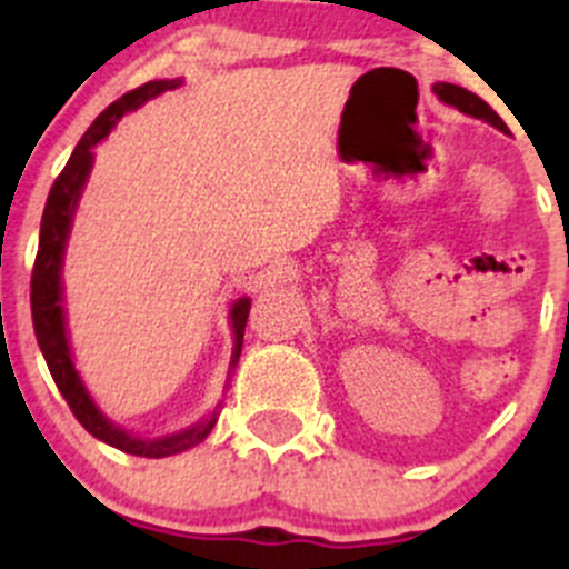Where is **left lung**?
<instances>
[{"label":"left lung","mask_w":569,"mask_h":569,"mask_svg":"<svg viewBox=\"0 0 569 569\" xmlns=\"http://www.w3.org/2000/svg\"><path fill=\"white\" fill-rule=\"evenodd\" d=\"M435 93L440 96V101L455 109H460V112L470 114V118H479V120H487L490 126H496V129L507 131V123H503L501 118H498V112L492 109L487 101H481L479 96L470 93V90L460 88V84H449V82H440L435 84Z\"/></svg>","instance_id":"1"}]
</instances>
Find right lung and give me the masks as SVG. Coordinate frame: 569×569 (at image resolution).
I'll return each mask as SVG.
<instances>
[{"mask_svg": "<svg viewBox=\"0 0 569 569\" xmlns=\"http://www.w3.org/2000/svg\"><path fill=\"white\" fill-rule=\"evenodd\" d=\"M178 84H181V79H153V82H146L142 88L120 96V99L114 101V104H109L104 112L93 120V126L84 131V137L79 140V146L73 148L71 159H68V164L62 168V173L57 176L54 183H51L49 198H46L43 220H40L38 256H36V267H32V283H30L32 325H36L38 347L40 352H43L46 366H49L57 388H60L62 399L68 401L71 412L77 416V421L82 423L93 438L104 440V443L114 446V449L134 457H151V460L178 455V451H187L192 449V446H198L200 440L209 438L211 427L217 423V410L209 421H200L194 423V427L183 429V432L168 435V438H157V440L134 438V435H129L126 429L114 427L104 412L96 407V401L90 399L88 388L82 386V377H79L77 366H73L71 347H68V336H66L60 269H62V256H66L68 233H71L73 211H77L79 194H82L84 181H88L90 168H93V148L104 140L109 131H112V126L118 123L126 112L146 104L148 99L164 93V90H176ZM248 313H250L248 297H242V300H237L231 306V325H233L231 369L237 366L239 352H242Z\"/></svg>", "mask_w": 569, "mask_h": 569, "instance_id": "add662e5", "label": "right lung"}]
</instances>
